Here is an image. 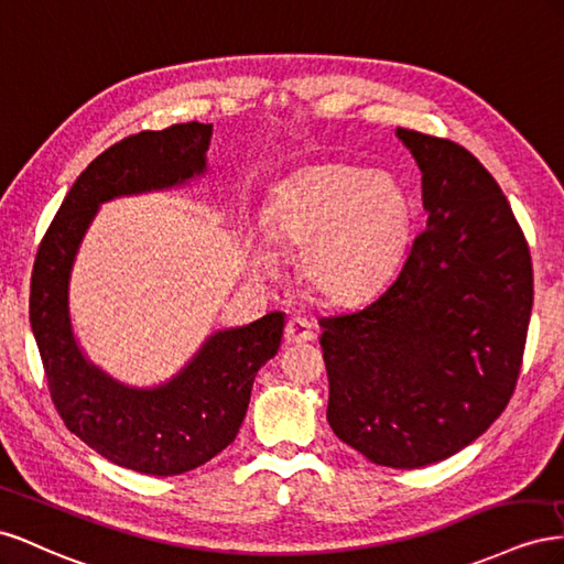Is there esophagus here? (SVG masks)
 I'll return each mask as SVG.
<instances>
[{"label": "esophagus", "mask_w": 564, "mask_h": 564, "mask_svg": "<svg viewBox=\"0 0 564 564\" xmlns=\"http://www.w3.org/2000/svg\"><path fill=\"white\" fill-rule=\"evenodd\" d=\"M314 340V328L307 318H291L285 324V343L288 345H300V343H310Z\"/></svg>", "instance_id": "esophagus-1"}]
</instances>
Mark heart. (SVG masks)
I'll return each instance as SVG.
<instances>
[{
    "label": "heart",
    "instance_id": "heart-1",
    "mask_svg": "<svg viewBox=\"0 0 564 564\" xmlns=\"http://www.w3.org/2000/svg\"><path fill=\"white\" fill-rule=\"evenodd\" d=\"M264 227L271 238L302 248V271L321 295L345 302L394 269L409 240L411 203L390 174L316 165L276 186ZM248 254L257 273L276 267L271 248L254 234Z\"/></svg>",
    "mask_w": 564,
    "mask_h": 564
}]
</instances>
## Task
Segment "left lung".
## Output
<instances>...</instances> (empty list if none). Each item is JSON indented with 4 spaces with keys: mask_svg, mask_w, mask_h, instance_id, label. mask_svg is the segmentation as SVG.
Segmentation results:
<instances>
[{
    "mask_svg": "<svg viewBox=\"0 0 564 564\" xmlns=\"http://www.w3.org/2000/svg\"><path fill=\"white\" fill-rule=\"evenodd\" d=\"M427 227L361 310L318 321L328 423L368 460L413 470L473 444L518 384L532 257L501 186L456 141L397 130Z\"/></svg>",
    "mask_w": 564,
    "mask_h": 564,
    "instance_id": "1",
    "label": "left lung"
}]
</instances>
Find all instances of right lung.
<instances>
[{
	"instance_id": "add662e5",
	"label": "right lung",
	"mask_w": 564,
	"mask_h": 564,
	"mask_svg": "<svg viewBox=\"0 0 564 564\" xmlns=\"http://www.w3.org/2000/svg\"><path fill=\"white\" fill-rule=\"evenodd\" d=\"M210 137L213 124L186 122L112 143L77 176L32 269L30 326L58 415L96 454L143 475L188 473L236 440L254 376L276 357L285 318L271 312L217 330L174 378L139 390L112 380L79 349L68 310L70 271L101 203L205 174Z\"/></svg>"
}]
</instances>
